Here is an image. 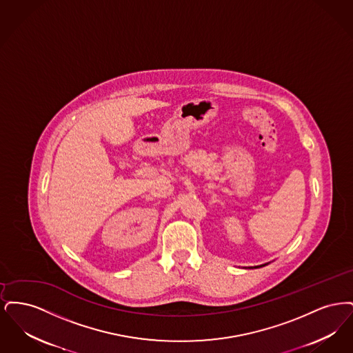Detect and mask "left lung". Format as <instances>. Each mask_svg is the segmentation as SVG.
<instances>
[{
  "label": "left lung",
  "mask_w": 353,
  "mask_h": 353,
  "mask_svg": "<svg viewBox=\"0 0 353 353\" xmlns=\"http://www.w3.org/2000/svg\"><path fill=\"white\" fill-rule=\"evenodd\" d=\"M266 265H269V263H265V265H261V266H254V268H246V269H258V268H263Z\"/></svg>",
  "instance_id": "obj_1"
}]
</instances>
